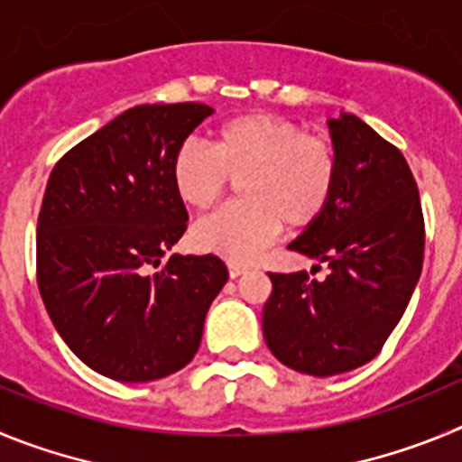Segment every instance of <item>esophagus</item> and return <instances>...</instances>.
<instances>
[{"label": "esophagus", "instance_id": "obj_1", "mask_svg": "<svg viewBox=\"0 0 462 462\" xmlns=\"http://www.w3.org/2000/svg\"><path fill=\"white\" fill-rule=\"evenodd\" d=\"M248 267L246 264H241V262H227V273H230V278H239L241 273H246Z\"/></svg>", "mask_w": 462, "mask_h": 462}]
</instances>
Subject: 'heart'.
<instances>
[{"label": "heart", "mask_w": 462, "mask_h": 462, "mask_svg": "<svg viewBox=\"0 0 462 462\" xmlns=\"http://www.w3.org/2000/svg\"><path fill=\"white\" fill-rule=\"evenodd\" d=\"M170 180L181 205L205 211L236 180L239 202L198 221L190 244L202 253L248 262L285 223L306 227L327 209L338 181V153L329 140L264 112L216 128L211 149L186 140L174 152Z\"/></svg>", "instance_id": "heart-1"}]
</instances>
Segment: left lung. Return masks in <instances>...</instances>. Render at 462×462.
<instances>
[{
    "instance_id": "obj_1",
    "label": "left lung",
    "mask_w": 462,
    "mask_h": 462,
    "mask_svg": "<svg viewBox=\"0 0 462 462\" xmlns=\"http://www.w3.org/2000/svg\"><path fill=\"white\" fill-rule=\"evenodd\" d=\"M338 181L327 209L290 244L329 269L269 273L262 331L281 364L313 377L355 371L380 355L421 276L417 181L393 144L355 115L327 122Z\"/></svg>"
}]
</instances>
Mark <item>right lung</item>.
<instances>
[{
    "label": "right lung",
    "instance_id": "obj_1",
    "mask_svg": "<svg viewBox=\"0 0 462 462\" xmlns=\"http://www.w3.org/2000/svg\"><path fill=\"white\" fill-rule=\"evenodd\" d=\"M211 115L205 103L128 107L50 172L36 227L41 297L70 352L110 380L181 371L227 282L211 253L164 259L189 221L172 156Z\"/></svg>",
    "mask_w": 462,
    "mask_h": 462
}]
</instances>
